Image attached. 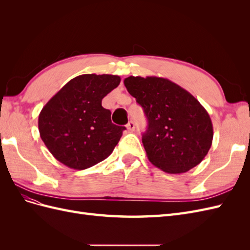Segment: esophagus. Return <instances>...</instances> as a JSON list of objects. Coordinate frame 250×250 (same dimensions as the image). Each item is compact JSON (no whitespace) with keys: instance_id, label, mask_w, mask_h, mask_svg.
Segmentation results:
<instances>
[{"instance_id":"34e87169","label":"esophagus","mask_w":250,"mask_h":250,"mask_svg":"<svg viewBox=\"0 0 250 250\" xmlns=\"http://www.w3.org/2000/svg\"><path fill=\"white\" fill-rule=\"evenodd\" d=\"M126 127H127V129L129 130V131H133V130H134V127H135L133 121H130V122L127 124V126H126Z\"/></svg>"}]
</instances>
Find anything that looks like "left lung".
<instances>
[{
  "label": "left lung",
  "instance_id": "1",
  "mask_svg": "<svg viewBox=\"0 0 250 250\" xmlns=\"http://www.w3.org/2000/svg\"><path fill=\"white\" fill-rule=\"evenodd\" d=\"M124 84L147 117L142 141L151 164L170 174L185 173L199 165L214 135L209 115L199 101L162 77L129 76Z\"/></svg>",
  "mask_w": 250,
  "mask_h": 250
}]
</instances>
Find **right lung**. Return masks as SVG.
Here are the masks:
<instances>
[{"label":"right lung","instance_id":"add662e5","mask_svg":"<svg viewBox=\"0 0 250 250\" xmlns=\"http://www.w3.org/2000/svg\"><path fill=\"white\" fill-rule=\"evenodd\" d=\"M120 82L117 75H80L42 107L41 138L58 162L84 170L111 154L125 127L112 124L111 112L102 106V99Z\"/></svg>","mask_w":250,"mask_h":250}]
</instances>
